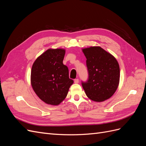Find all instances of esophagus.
<instances>
[{
	"mask_svg": "<svg viewBox=\"0 0 146 146\" xmlns=\"http://www.w3.org/2000/svg\"><path fill=\"white\" fill-rule=\"evenodd\" d=\"M78 82H79V80H78V78H76V79H75V80H74V83H78Z\"/></svg>",
	"mask_w": 146,
	"mask_h": 146,
	"instance_id": "34e87169",
	"label": "esophagus"
}]
</instances>
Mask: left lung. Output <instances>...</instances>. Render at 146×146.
<instances>
[{
	"instance_id": "obj_1",
	"label": "left lung",
	"mask_w": 146,
	"mask_h": 146,
	"mask_svg": "<svg viewBox=\"0 0 146 146\" xmlns=\"http://www.w3.org/2000/svg\"><path fill=\"white\" fill-rule=\"evenodd\" d=\"M88 71L87 82L82 83L87 97L95 102H103L116 92L120 78L117 61L99 46L83 48Z\"/></svg>"
}]
</instances>
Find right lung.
<instances>
[{
    "label": "right lung",
    "mask_w": 146,
    "mask_h": 146,
    "mask_svg": "<svg viewBox=\"0 0 146 146\" xmlns=\"http://www.w3.org/2000/svg\"><path fill=\"white\" fill-rule=\"evenodd\" d=\"M65 50L49 48L38 56L31 70V84L39 98L47 104L58 105L67 96L74 81L63 64Z\"/></svg>",
    "instance_id": "add662e5"
}]
</instances>
